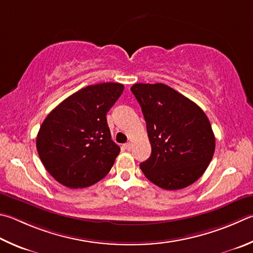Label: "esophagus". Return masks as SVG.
I'll list each match as a JSON object with an SVG mask.
<instances>
[{"mask_svg":"<svg viewBox=\"0 0 253 253\" xmlns=\"http://www.w3.org/2000/svg\"><path fill=\"white\" fill-rule=\"evenodd\" d=\"M124 148H125L126 150H130L131 149V144H130V142H127V144L124 145Z\"/></svg>","mask_w":253,"mask_h":253,"instance_id":"1","label":"esophagus"}]
</instances>
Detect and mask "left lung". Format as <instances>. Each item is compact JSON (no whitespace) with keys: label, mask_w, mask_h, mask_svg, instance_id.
Segmentation results:
<instances>
[{"label":"left lung","mask_w":253,"mask_h":253,"mask_svg":"<svg viewBox=\"0 0 253 253\" xmlns=\"http://www.w3.org/2000/svg\"><path fill=\"white\" fill-rule=\"evenodd\" d=\"M144 114L151 155L140 164L147 179L163 189L178 190L203 176L215 147L203 109L162 83L131 86Z\"/></svg>","instance_id":"left-lung-1"}]
</instances>
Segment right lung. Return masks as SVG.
Returning <instances> with one entry per match:
<instances>
[{
	"instance_id": "right-lung-1",
	"label": "right lung",
	"mask_w": 253,
	"mask_h": 253,
	"mask_svg": "<svg viewBox=\"0 0 253 253\" xmlns=\"http://www.w3.org/2000/svg\"><path fill=\"white\" fill-rule=\"evenodd\" d=\"M123 90L118 83L86 86L47 115L36 148L55 180L76 189L94 185L109 172L121 148L112 140L106 114Z\"/></svg>"
}]
</instances>
